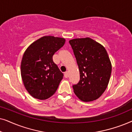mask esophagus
<instances>
[{
    "label": "esophagus",
    "instance_id": "esophagus-1",
    "mask_svg": "<svg viewBox=\"0 0 132 132\" xmlns=\"http://www.w3.org/2000/svg\"><path fill=\"white\" fill-rule=\"evenodd\" d=\"M64 76H65V77H66V78H67V77H68V76H69V74H68V71H66L65 73H64Z\"/></svg>",
    "mask_w": 132,
    "mask_h": 132
}]
</instances>
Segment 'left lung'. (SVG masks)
Returning <instances> with one entry per match:
<instances>
[{"label":"left lung","mask_w":132,"mask_h":132,"mask_svg":"<svg viewBox=\"0 0 132 132\" xmlns=\"http://www.w3.org/2000/svg\"><path fill=\"white\" fill-rule=\"evenodd\" d=\"M78 65L80 80L73 86L81 101L92 102L102 95L109 84L112 64L105 48L91 38L69 41Z\"/></svg>","instance_id":"1"}]
</instances>
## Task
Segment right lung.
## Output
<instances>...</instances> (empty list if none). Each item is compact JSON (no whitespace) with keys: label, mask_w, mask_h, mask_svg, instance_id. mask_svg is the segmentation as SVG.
I'll return each mask as SVG.
<instances>
[{"label":"right lung","mask_w":132,"mask_h":132,"mask_svg":"<svg viewBox=\"0 0 132 132\" xmlns=\"http://www.w3.org/2000/svg\"><path fill=\"white\" fill-rule=\"evenodd\" d=\"M65 43L63 38L44 36L32 43L24 52L21 76L25 88L34 98L46 100L56 91L63 73L52 57Z\"/></svg>","instance_id":"1"}]
</instances>
